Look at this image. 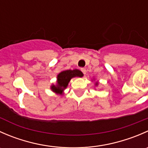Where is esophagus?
<instances>
[{"label":"esophagus","mask_w":148,"mask_h":148,"mask_svg":"<svg viewBox=\"0 0 148 148\" xmlns=\"http://www.w3.org/2000/svg\"><path fill=\"white\" fill-rule=\"evenodd\" d=\"M81 71H82V73L84 74V76L86 75V69H85L84 68H82V69H81Z\"/></svg>","instance_id":"1"}]
</instances>
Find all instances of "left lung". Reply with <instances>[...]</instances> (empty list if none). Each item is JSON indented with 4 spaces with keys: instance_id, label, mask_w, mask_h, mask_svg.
Wrapping results in <instances>:
<instances>
[{
    "instance_id": "obj_1",
    "label": "left lung",
    "mask_w": 148,
    "mask_h": 148,
    "mask_svg": "<svg viewBox=\"0 0 148 148\" xmlns=\"http://www.w3.org/2000/svg\"><path fill=\"white\" fill-rule=\"evenodd\" d=\"M93 80H95V79H93ZM98 84H99V83H98V82H96L95 83V86H97Z\"/></svg>"
}]
</instances>
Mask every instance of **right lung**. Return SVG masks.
Returning <instances> with one entry per match:
<instances>
[{
    "label": "right lung",
    "mask_w": 148,
    "mask_h": 148,
    "mask_svg": "<svg viewBox=\"0 0 148 148\" xmlns=\"http://www.w3.org/2000/svg\"><path fill=\"white\" fill-rule=\"evenodd\" d=\"M84 74L79 69L64 70L59 73L56 77V84H51V89L56 95H63L64 91L68 86L70 80L74 77H82Z\"/></svg>",
    "instance_id": "right-lung-1"
}]
</instances>
